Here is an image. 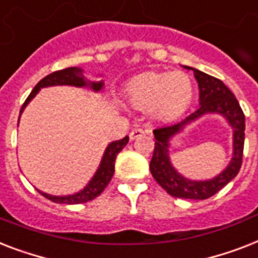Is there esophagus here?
I'll return each instance as SVG.
<instances>
[{"label":"esophagus","mask_w":258,"mask_h":258,"mask_svg":"<svg viewBox=\"0 0 258 258\" xmlns=\"http://www.w3.org/2000/svg\"><path fill=\"white\" fill-rule=\"evenodd\" d=\"M146 134V131H144L143 128H140V127H135V128L131 130V133H130V139L134 140L136 139V138H139V136L144 135Z\"/></svg>","instance_id":"esophagus-1"}]
</instances>
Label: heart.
Masks as SVG:
<instances>
[{
	"mask_svg": "<svg viewBox=\"0 0 258 258\" xmlns=\"http://www.w3.org/2000/svg\"><path fill=\"white\" fill-rule=\"evenodd\" d=\"M194 83L183 71H148L130 82L125 95L134 107L148 110L159 120L181 115L194 99Z\"/></svg>",
	"mask_w": 258,
	"mask_h": 258,
	"instance_id": "obj_1",
	"label": "heart"
}]
</instances>
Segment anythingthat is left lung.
<instances>
[{"instance_id": "left-lung-1", "label": "left lung", "mask_w": 258, "mask_h": 258, "mask_svg": "<svg viewBox=\"0 0 258 258\" xmlns=\"http://www.w3.org/2000/svg\"><path fill=\"white\" fill-rule=\"evenodd\" d=\"M185 69L192 70L195 78L199 83L200 90V107L192 114H189L183 120L171 125H164L154 130L155 148L151 159L150 169L154 179L158 181L173 198L192 199V200H205L217 194L223 187H225L232 179L237 176L242 164L245 139V115L242 112L237 99L233 93L224 85L220 79L208 75L194 68ZM209 112L221 113L227 118L234 128V158L225 171L212 180L207 182H195L181 177L173 168L169 162L168 142L169 138L178 132L184 125H186L195 118Z\"/></svg>"}]
</instances>
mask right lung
<instances>
[{"label": "right lung", "mask_w": 258, "mask_h": 258, "mask_svg": "<svg viewBox=\"0 0 258 258\" xmlns=\"http://www.w3.org/2000/svg\"><path fill=\"white\" fill-rule=\"evenodd\" d=\"M59 85L78 86V87L90 86L94 91H99L103 87V81L86 82L85 77H83V71H82V69L78 68H68L54 71L51 74L46 75L45 78H42L35 85V87L33 89L30 95L27 96V99L25 100V103L21 107L20 116L22 114L24 108L26 107V104L37 95L39 89L47 87V86ZM18 122H20V118H18ZM127 143H128V136H124L123 139L115 140L111 144H108V147L106 148V152H104L103 159L100 162L99 168H98L96 173L94 175L93 179L90 180V183L81 192H78V194L70 195V196H51V195L41 192V195H43L46 199H49L53 203H58V204H82V203H87L90 200H94V199L98 198L103 192L104 188L107 187L108 183H110V180L112 179V175H114L115 171V159H116V155L125 147Z\"/></svg>", "instance_id": "1"}]
</instances>
